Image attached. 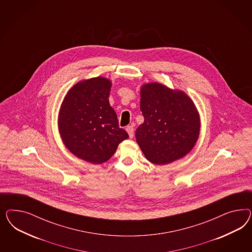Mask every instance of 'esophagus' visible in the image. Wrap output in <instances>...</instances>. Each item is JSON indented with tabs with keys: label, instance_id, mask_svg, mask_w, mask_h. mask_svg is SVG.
Returning <instances> with one entry per match:
<instances>
[{
	"label": "esophagus",
	"instance_id": "34e87169",
	"mask_svg": "<svg viewBox=\"0 0 252 252\" xmlns=\"http://www.w3.org/2000/svg\"><path fill=\"white\" fill-rule=\"evenodd\" d=\"M126 131H127V133H128V135H129L130 138H132V137H134V127H133V126H126Z\"/></svg>",
	"mask_w": 252,
	"mask_h": 252
}]
</instances>
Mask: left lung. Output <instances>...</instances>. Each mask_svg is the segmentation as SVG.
Segmentation results:
<instances>
[{
  "label": "left lung",
  "mask_w": 252,
  "mask_h": 252,
  "mask_svg": "<svg viewBox=\"0 0 252 252\" xmlns=\"http://www.w3.org/2000/svg\"><path fill=\"white\" fill-rule=\"evenodd\" d=\"M140 97L144 122L136 130V140L147 160L168 164L183 158L199 136L200 119L193 100L157 82L143 85Z\"/></svg>",
  "instance_id": "obj_1"
}]
</instances>
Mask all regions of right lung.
<instances>
[{"instance_id":"1","label":"right lung","mask_w":252,"mask_h":252,"mask_svg":"<svg viewBox=\"0 0 252 252\" xmlns=\"http://www.w3.org/2000/svg\"><path fill=\"white\" fill-rule=\"evenodd\" d=\"M111 87L112 82L102 76L76 83L66 93L58 116L64 146L76 157L94 164L109 160L119 143L128 138L109 103Z\"/></svg>"}]
</instances>
